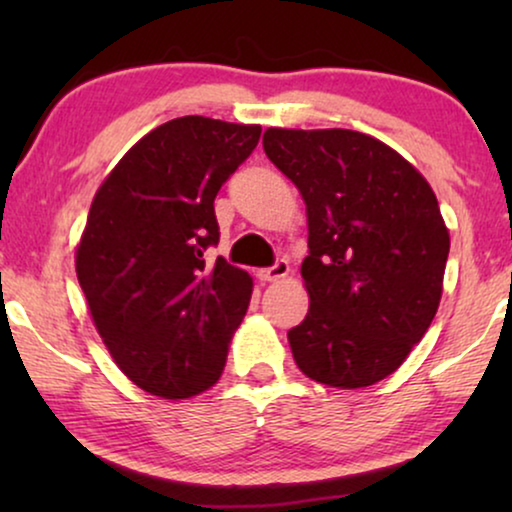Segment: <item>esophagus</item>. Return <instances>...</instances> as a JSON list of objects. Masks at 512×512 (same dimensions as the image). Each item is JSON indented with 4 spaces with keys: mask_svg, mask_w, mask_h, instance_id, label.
I'll return each mask as SVG.
<instances>
[{
    "mask_svg": "<svg viewBox=\"0 0 512 512\" xmlns=\"http://www.w3.org/2000/svg\"><path fill=\"white\" fill-rule=\"evenodd\" d=\"M286 275H289V263H286L284 258H279L272 268H265L258 272V279L265 284V282H279V279H284Z\"/></svg>",
    "mask_w": 512,
    "mask_h": 512,
    "instance_id": "1",
    "label": "esophagus"
}]
</instances>
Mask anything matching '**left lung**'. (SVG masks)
Listing matches in <instances>:
<instances>
[{
	"label": "left lung",
	"mask_w": 512,
	"mask_h": 512,
	"mask_svg": "<svg viewBox=\"0 0 512 512\" xmlns=\"http://www.w3.org/2000/svg\"><path fill=\"white\" fill-rule=\"evenodd\" d=\"M263 149L307 209L310 310L289 331L296 366L328 387H370L436 317L450 254L436 193L401 153L356 130L268 128Z\"/></svg>",
	"instance_id": "8db88e82"
}]
</instances>
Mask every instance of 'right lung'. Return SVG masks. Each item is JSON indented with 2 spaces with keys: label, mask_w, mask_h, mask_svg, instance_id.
<instances>
[{
  "label": "right lung",
  "mask_w": 512,
  "mask_h": 512,
  "mask_svg": "<svg viewBox=\"0 0 512 512\" xmlns=\"http://www.w3.org/2000/svg\"><path fill=\"white\" fill-rule=\"evenodd\" d=\"M261 125L181 116L144 135L97 188L76 277L116 366L160 398L214 387L254 282L205 251L214 198L256 149Z\"/></svg>",
  "instance_id": "obj_1"
}]
</instances>
